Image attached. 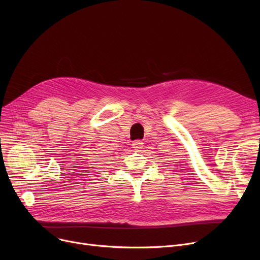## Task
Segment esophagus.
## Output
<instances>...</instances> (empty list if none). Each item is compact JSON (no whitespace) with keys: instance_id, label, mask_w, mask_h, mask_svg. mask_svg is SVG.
Masks as SVG:
<instances>
[{"instance_id":"1","label":"esophagus","mask_w":260,"mask_h":260,"mask_svg":"<svg viewBox=\"0 0 260 260\" xmlns=\"http://www.w3.org/2000/svg\"><path fill=\"white\" fill-rule=\"evenodd\" d=\"M132 145H133L134 149H136V151H141L142 147H143V143H142V141H139V140H136V141H134Z\"/></svg>"}]
</instances>
